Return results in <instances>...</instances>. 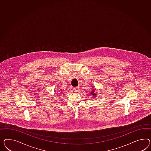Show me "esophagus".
Wrapping results in <instances>:
<instances>
[{
  "mask_svg": "<svg viewBox=\"0 0 151 151\" xmlns=\"http://www.w3.org/2000/svg\"><path fill=\"white\" fill-rule=\"evenodd\" d=\"M73 91L75 92H78L79 91V87H75L73 88Z\"/></svg>",
  "mask_w": 151,
  "mask_h": 151,
  "instance_id": "obj_1",
  "label": "esophagus"
}]
</instances>
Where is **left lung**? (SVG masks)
Segmentation results:
<instances>
[{
	"label": "left lung",
	"mask_w": 151,
	"mask_h": 151,
	"mask_svg": "<svg viewBox=\"0 0 151 151\" xmlns=\"http://www.w3.org/2000/svg\"><path fill=\"white\" fill-rule=\"evenodd\" d=\"M90 94H92V96H93L94 98H95V97H96V96H97V94L94 93V89L92 90V91H91V92Z\"/></svg>",
	"instance_id": "1"
}]
</instances>
